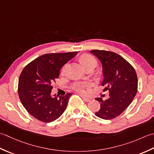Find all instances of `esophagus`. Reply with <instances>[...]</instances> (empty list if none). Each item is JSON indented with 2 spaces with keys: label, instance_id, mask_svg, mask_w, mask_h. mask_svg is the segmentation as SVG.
<instances>
[{
  "label": "esophagus",
  "instance_id": "obj_1",
  "mask_svg": "<svg viewBox=\"0 0 154 154\" xmlns=\"http://www.w3.org/2000/svg\"><path fill=\"white\" fill-rule=\"evenodd\" d=\"M80 96L82 97V98L83 99L84 101H85V102H90V100H91L90 98H86V97H85V96Z\"/></svg>",
  "mask_w": 154,
  "mask_h": 154
}]
</instances>
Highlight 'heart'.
Masks as SVG:
<instances>
[{"instance_id":"obj_1","label":"heart","mask_w":154,"mask_h":154,"mask_svg":"<svg viewBox=\"0 0 154 154\" xmlns=\"http://www.w3.org/2000/svg\"><path fill=\"white\" fill-rule=\"evenodd\" d=\"M82 63L83 64L84 67L86 68H89L90 66H95L97 65V60L96 59L92 56V55L86 54L82 56L80 58ZM68 66V64H66L62 68L61 74L62 75L65 74L66 72L67 68ZM91 84L88 81H77L74 82L71 85V88L73 90L76 91L77 92H79L80 94H84L86 93V90L90 87Z\"/></svg>"}]
</instances>
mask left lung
<instances>
[{"instance_id":"obj_1","label":"left lung","mask_w":154,"mask_h":154,"mask_svg":"<svg viewBox=\"0 0 154 154\" xmlns=\"http://www.w3.org/2000/svg\"><path fill=\"white\" fill-rule=\"evenodd\" d=\"M102 64L103 92L109 91V98L96 100L100 109L95 115L103 120H112L120 116L133 101L137 91V77L134 67L116 53L107 51H90Z\"/></svg>"}]
</instances>
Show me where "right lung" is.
I'll return each mask as SVG.
<instances>
[{"instance_id": "right-lung-1", "label": "right lung", "mask_w": 154, "mask_h": 154, "mask_svg": "<svg viewBox=\"0 0 154 154\" xmlns=\"http://www.w3.org/2000/svg\"><path fill=\"white\" fill-rule=\"evenodd\" d=\"M78 52L45 54L28 64L18 80V93L24 108L34 118L46 123L63 114L72 94L52 96V83L59 76L60 68Z\"/></svg>"}]
</instances>
